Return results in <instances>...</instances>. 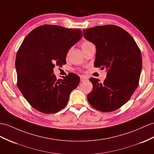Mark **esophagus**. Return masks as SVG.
Here are the masks:
<instances>
[{
	"instance_id": "34e87169",
	"label": "esophagus",
	"mask_w": 154,
	"mask_h": 154,
	"mask_svg": "<svg viewBox=\"0 0 154 154\" xmlns=\"http://www.w3.org/2000/svg\"><path fill=\"white\" fill-rule=\"evenodd\" d=\"M80 79H81V82L85 81L86 80H87V79H88L87 77H85V75H81V76L80 77Z\"/></svg>"
}]
</instances>
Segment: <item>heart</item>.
<instances>
[{"instance_id": "1", "label": "heart", "mask_w": 154, "mask_h": 154, "mask_svg": "<svg viewBox=\"0 0 154 154\" xmlns=\"http://www.w3.org/2000/svg\"><path fill=\"white\" fill-rule=\"evenodd\" d=\"M90 44H92L91 42H88V41H86V42L82 43V48H83V47H86V46L88 45H90Z\"/></svg>"}]
</instances>
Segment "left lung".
I'll return each instance as SVG.
<instances>
[{"label":"left lung","mask_w":154,"mask_h":154,"mask_svg":"<svg viewBox=\"0 0 154 154\" xmlns=\"http://www.w3.org/2000/svg\"><path fill=\"white\" fill-rule=\"evenodd\" d=\"M84 37L96 47V68L107 70L103 82L91 77L93 90L87 99L92 107L111 112L128 102L139 85L142 69L140 49L132 36L116 25L83 30Z\"/></svg>","instance_id":"obj_1"}]
</instances>
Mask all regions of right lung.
I'll return each mask as SVG.
<instances>
[{
  "label": "right lung",
  "mask_w": 154,
  "mask_h": 154,
  "mask_svg": "<svg viewBox=\"0 0 154 154\" xmlns=\"http://www.w3.org/2000/svg\"><path fill=\"white\" fill-rule=\"evenodd\" d=\"M82 36L80 29L45 25L32 30L22 42L15 59L17 86L37 111L55 113L68 103L80 77L69 73L57 80L53 68L55 65L61 67L66 64L69 49Z\"/></svg>",
  "instance_id": "add662e5"
}]
</instances>
